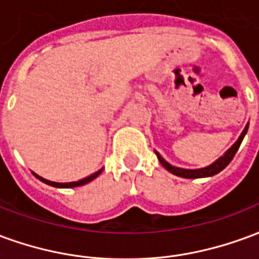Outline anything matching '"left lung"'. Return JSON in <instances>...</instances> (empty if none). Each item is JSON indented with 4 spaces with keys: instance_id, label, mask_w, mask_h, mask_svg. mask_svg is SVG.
<instances>
[{
    "instance_id": "8db88e82",
    "label": "left lung",
    "mask_w": 259,
    "mask_h": 259,
    "mask_svg": "<svg viewBox=\"0 0 259 259\" xmlns=\"http://www.w3.org/2000/svg\"><path fill=\"white\" fill-rule=\"evenodd\" d=\"M247 130H248V123H247V126L244 127V130L241 132V135H240V137L237 139V141L234 143L233 146L229 148L228 151L223 154L222 157L218 158L217 161L213 163H211L209 166H205V168H200V169H183V168H178V166H174V165H170L169 162H166L165 159H163L159 154H158L157 151H155V154H157L158 159H159V162L162 163V166L166 170H169L170 174L176 175V176H180V178H185V179H198V178H209V176H213V175L219 174L221 170H223V169L228 166L229 163H230V161L233 159V157L236 155V152H237V150H239L240 144H241V141H243V139H244L245 133H247Z\"/></svg>"
}]
</instances>
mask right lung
Returning a JSON list of instances; mask_svg holds the SVG:
<instances>
[{"instance_id":"add662e5","label":"right lung","mask_w":259,"mask_h":259,"mask_svg":"<svg viewBox=\"0 0 259 259\" xmlns=\"http://www.w3.org/2000/svg\"><path fill=\"white\" fill-rule=\"evenodd\" d=\"M101 172H102V169H100L98 172L90 175V176H87V178H84V179L77 180V182H70V183H57V182H51V180L44 179V178H41V176H38V175H36V174H34V172H33V175H34V176H36V178L38 180H41L42 183H46V185L53 186V187H59V189H70V187H77V186L87 185L89 182H91V180L96 179L97 176H100V174H101Z\"/></svg>"}]
</instances>
